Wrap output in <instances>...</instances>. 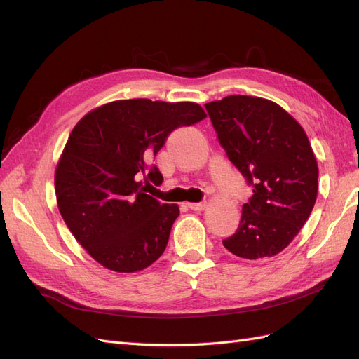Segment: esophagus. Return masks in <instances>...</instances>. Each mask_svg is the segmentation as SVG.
<instances>
[{"label":"esophagus","instance_id":"obj_1","mask_svg":"<svg viewBox=\"0 0 359 359\" xmlns=\"http://www.w3.org/2000/svg\"><path fill=\"white\" fill-rule=\"evenodd\" d=\"M187 206L193 211H202L205 208V202H193V203H187Z\"/></svg>","mask_w":359,"mask_h":359}]
</instances>
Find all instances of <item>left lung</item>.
Here are the masks:
<instances>
[{
	"mask_svg": "<svg viewBox=\"0 0 359 359\" xmlns=\"http://www.w3.org/2000/svg\"><path fill=\"white\" fill-rule=\"evenodd\" d=\"M205 109L227 158L253 187L240 226L223 245L250 260L274 256L298 235L316 202L319 170L309 137L283 107L260 97L227 95Z\"/></svg>",
	"mask_w": 359,
	"mask_h": 359,
	"instance_id": "left-lung-1",
	"label": "left lung"
}]
</instances>
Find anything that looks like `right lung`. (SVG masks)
I'll return each mask as SVG.
<instances>
[{
  "label": "right lung",
  "instance_id": "1",
  "mask_svg": "<svg viewBox=\"0 0 359 359\" xmlns=\"http://www.w3.org/2000/svg\"><path fill=\"white\" fill-rule=\"evenodd\" d=\"M203 118L196 103L133 99L97 107L73 128L55 172L58 208L104 268L136 273L165 252L180 208L147 194L163 181L151 160L173 130Z\"/></svg>",
  "mask_w": 359,
  "mask_h": 359
}]
</instances>
